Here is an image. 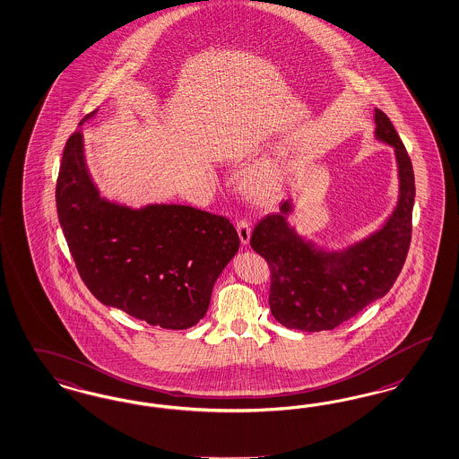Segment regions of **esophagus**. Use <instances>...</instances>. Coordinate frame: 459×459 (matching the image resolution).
Masks as SVG:
<instances>
[{"mask_svg":"<svg viewBox=\"0 0 459 459\" xmlns=\"http://www.w3.org/2000/svg\"><path fill=\"white\" fill-rule=\"evenodd\" d=\"M236 227H238V238H240V242H242L244 246H247L249 240H251V223L247 221H238Z\"/></svg>","mask_w":459,"mask_h":459,"instance_id":"esophagus-1","label":"esophagus"}]
</instances>
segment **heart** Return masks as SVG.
Instances as JSON below:
<instances>
[{
  "mask_svg": "<svg viewBox=\"0 0 459 459\" xmlns=\"http://www.w3.org/2000/svg\"><path fill=\"white\" fill-rule=\"evenodd\" d=\"M285 169L278 160H266L254 168L246 178V188L255 202L271 204L285 188Z\"/></svg>",
  "mask_w": 459,
  "mask_h": 459,
  "instance_id": "heart-1",
  "label": "heart"
}]
</instances>
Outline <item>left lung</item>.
Returning a JSON list of instances; mask_svg holds the SVG:
<instances>
[{"label": "left lung", "mask_w": 459, "mask_h": 459, "mask_svg": "<svg viewBox=\"0 0 459 459\" xmlns=\"http://www.w3.org/2000/svg\"><path fill=\"white\" fill-rule=\"evenodd\" d=\"M375 124V139L394 147L398 169V202L377 232L342 251H327L288 221L295 210L291 200L254 229L251 246L271 269V314L288 329L333 331L385 297L403 268L411 238L413 169L395 126L378 108Z\"/></svg>", "instance_id": "obj_1"}]
</instances>
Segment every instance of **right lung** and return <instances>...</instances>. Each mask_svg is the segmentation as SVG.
Listing matches in <instances>:
<instances>
[{
    "label": "right lung",
    "mask_w": 459,
    "mask_h": 459,
    "mask_svg": "<svg viewBox=\"0 0 459 459\" xmlns=\"http://www.w3.org/2000/svg\"><path fill=\"white\" fill-rule=\"evenodd\" d=\"M56 205L88 290L103 305L162 329L183 331L205 316L213 285L240 244L225 217L174 204L132 208L101 196L80 130L64 147Z\"/></svg>",
    "instance_id": "right-lung-1"
}]
</instances>
